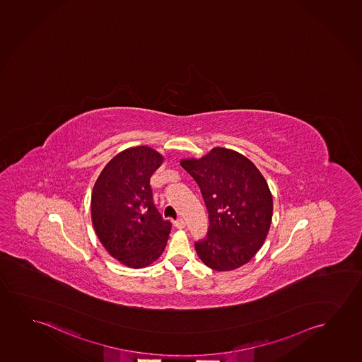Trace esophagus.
Listing matches in <instances>:
<instances>
[{"mask_svg": "<svg viewBox=\"0 0 362 362\" xmlns=\"http://www.w3.org/2000/svg\"><path fill=\"white\" fill-rule=\"evenodd\" d=\"M174 226H177L178 229H183V228H185V221H184L183 218H179L174 223Z\"/></svg>", "mask_w": 362, "mask_h": 362, "instance_id": "esophagus-1", "label": "esophagus"}]
</instances>
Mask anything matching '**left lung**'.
<instances>
[{
	"mask_svg": "<svg viewBox=\"0 0 362 362\" xmlns=\"http://www.w3.org/2000/svg\"><path fill=\"white\" fill-rule=\"evenodd\" d=\"M182 167L199 185L209 214L206 236L195 241L202 262L218 272L247 264L262 247L273 216L262 174L247 158L221 147Z\"/></svg>",
	"mask_w": 362,
	"mask_h": 362,
	"instance_id": "8db88e82",
	"label": "left lung"
}]
</instances>
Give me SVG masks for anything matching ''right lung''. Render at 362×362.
<instances>
[{"label": "right lung", "mask_w": 362, "mask_h": 362, "mask_svg": "<svg viewBox=\"0 0 362 362\" xmlns=\"http://www.w3.org/2000/svg\"><path fill=\"white\" fill-rule=\"evenodd\" d=\"M163 157L152 148H129L102 170L92 193V221L100 243L127 267L157 260L167 245L172 223L153 200L152 174Z\"/></svg>", "instance_id": "right-lung-1"}]
</instances>
